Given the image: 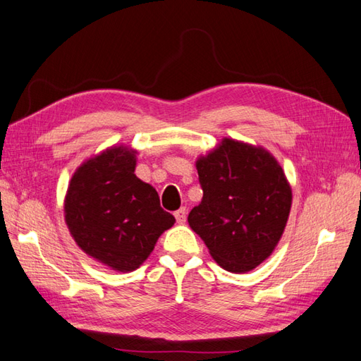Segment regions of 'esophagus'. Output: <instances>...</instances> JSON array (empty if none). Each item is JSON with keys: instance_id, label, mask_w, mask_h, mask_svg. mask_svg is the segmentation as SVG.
I'll list each match as a JSON object with an SVG mask.
<instances>
[{"instance_id": "34e87169", "label": "esophagus", "mask_w": 361, "mask_h": 361, "mask_svg": "<svg viewBox=\"0 0 361 361\" xmlns=\"http://www.w3.org/2000/svg\"><path fill=\"white\" fill-rule=\"evenodd\" d=\"M174 218H176V221H178L179 224H183L187 221V210L185 208H179L178 212H174Z\"/></svg>"}]
</instances>
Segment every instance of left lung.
<instances>
[{
    "mask_svg": "<svg viewBox=\"0 0 361 361\" xmlns=\"http://www.w3.org/2000/svg\"><path fill=\"white\" fill-rule=\"evenodd\" d=\"M202 201L188 224L222 269L250 271L270 256L292 205L283 168L266 149L224 139L196 162Z\"/></svg>",
    "mask_w": 361,
    "mask_h": 361,
    "instance_id": "8db88e82",
    "label": "left lung"
}]
</instances>
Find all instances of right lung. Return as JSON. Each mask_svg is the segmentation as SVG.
I'll use <instances>...</instances> for the list:
<instances>
[{"label": "right lung", "instance_id": "add662e5", "mask_svg": "<svg viewBox=\"0 0 361 361\" xmlns=\"http://www.w3.org/2000/svg\"><path fill=\"white\" fill-rule=\"evenodd\" d=\"M134 151L109 148L87 160L69 183L65 218L78 247L118 271H131L176 222L157 191L134 174Z\"/></svg>", "mask_w": 361, "mask_h": 361}]
</instances>
